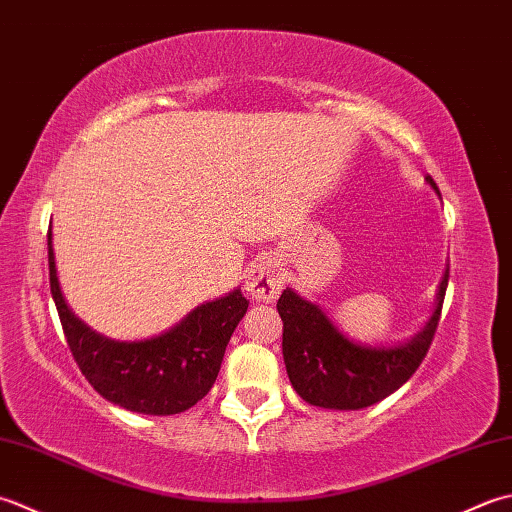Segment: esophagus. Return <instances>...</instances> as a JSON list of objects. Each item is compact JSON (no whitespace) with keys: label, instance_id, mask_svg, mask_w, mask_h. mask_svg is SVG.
<instances>
[{"label":"esophagus","instance_id":"esophagus-1","mask_svg":"<svg viewBox=\"0 0 512 512\" xmlns=\"http://www.w3.org/2000/svg\"><path fill=\"white\" fill-rule=\"evenodd\" d=\"M245 289L260 302L276 300L280 291H283V276H280V269L274 260L267 256L256 258L247 269Z\"/></svg>","mask_w":512,"mask_h":512}]
</instances>
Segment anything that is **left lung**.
Wrapping results in <instances>:
<instances>
[{"label":"left lung","mask_w":512,"mask_h":512,"mask_svg":"<svg viewBox=\"0 0 512 512\" xmlns=\"http://www.w3.org/2000/svg\"><path fill=\"white\" fill-rule=\"evenodd\" d=\"M426 183L440 196L431 176H426ZM446 285L448 267L429 322L413 338L391 347H371L349 340L320 305L287 287L276 307L283 318V358L291 387L305 402L336 411L367 409L398 391L431 347Z\"/></svg>","instance_id":"obj_1"}]
</instances>
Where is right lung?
Segmentation results:
<instances>
[{
    "instance_id": "add662e5",
    "label": "right lung",
    "mask_w": 512,
    "mask_h": 512,
    "mask_svg": "<svg viewBox=\"0 0 512 512\" xmlns=\"http://www.w3.org/2000/svg\"><path fill=\"white\" fill-rule=\"evenodd\" d=\"M50 294L72 358L108 402L143 415L183 413L203 400L216 382L225 347L249 300L241 289L203 302L159 336L114 340L79 320L61 294L52 232H48Z\"/></svg>"
}]
</instances>
